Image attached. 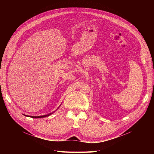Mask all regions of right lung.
I'll list each match as a JSON object with an SVG mask.
<instances>
[{
	"instance_id": "obj_1",
	"label": "right lung",
	"mask_w": 154,
	"mask_h": 154,
	"mask_svg": "<svg viewBox=\"0 0 154 154\" xmlns=\"http://www.w3.org/2000/svg\"><path fill=\"white\" fill-rule=\"evenodd\" d=\"M51 114H52V113H51V114H49L45 115V116H35V117H34V116H31V117L30 116H28V117H30L32 118H42V117H47L48 116H50Z\"/></svg>"
}]
</instances>
